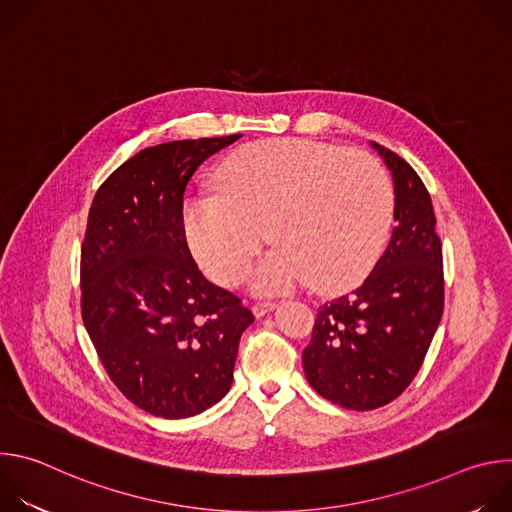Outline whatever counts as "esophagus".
Returning <instances> with one entry per match:
<instances>
[{"label": "esophagus", "mask_w": 512, "mask_h": 512, "mask_svg": "<svg viewBox=\"0 0 512 512\" xmlns=\"http://www.w3.org/2000/svg\"><path fill=\"white\" fill-rule=\"evenodd\" d=\"M275 306H277V304H275V302H255V304H253V308H251V310H253V314H255V316H257V318H261V316H265V314H267V312H271V310H275Z\"/></svg>", "instance_id": "obj_1"}]
</instances>
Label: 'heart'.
Listing matches in <instances>:
<instances>
[{
	"instance_id": "b5f03b06",
	"label": "heart",
	"mask_w": 512,
	"mask_h": 512,
	"mask_svg": "<svg viewBox=\"0 0 512 512\" xmlns=\"http://www.w3.org/2000/svg\"><path fill=\"white\" fill-rule=\"evenodd\" d=\"M216 194L184 208V237L198 267L237 285L267 229L277 247L253 271L259 294L306 279L320 291L354 285L377 263L393 218V186L360 150L310 139H265L229 156Z\"/></svg>"
}]
</instances>
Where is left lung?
I'll list each match as a JSON object with an SVG mask.
<instances>
[{"mask_svg":"<svg viewBox=\"0 0 512 512\" xmlns=\"http://www.w3.org/2000/svg\"><path fill=\"white\" fill-rule=\"evenodd\" d=\"M373 145L395 180L393 237L360 287L318 308L304 348L310 385L356 411L383 407L411 385L444 314V257L429 192L401 156Z\"/></svg>","mask_w":512,"mask_h":512,"instance_id":"1","label":"left lung"}]
</instances>
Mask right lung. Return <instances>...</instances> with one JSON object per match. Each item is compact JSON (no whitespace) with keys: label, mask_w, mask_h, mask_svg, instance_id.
Wrapping results in <instances>:
<instances>
[{"label":"right lung","mask_w":512,"mask_h":512,"mask_svg":"<svg viewBox=\"0 0 512 512\" xmlns=\"http://www.w3.org/2000/svg\"><path fill=\"white\" fill-rule=\"evenodd\" d=\"M239 137L145 148L99 186L89 210L83 324L115 387L158 417H190L221 401L255 320L239 296L200 273L182 227L188 180Z\"/></svg>","instance_id":"right-lung-1"}]
</instances>
